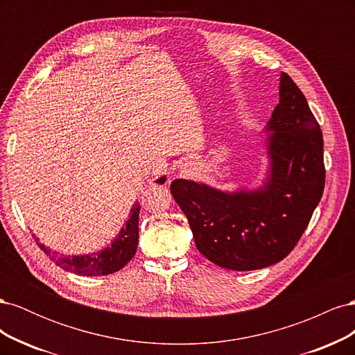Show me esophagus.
Masks as SVG:
<instances>
[{"label":"esophagus","instance_id":"obj_1","mask_svg":"<svg viewBox=\"0 0 355 355\" xmlns=\"http://www.w3.org/2000/svg\"><path fill=\"white\" fill-rule=\"evenodd\" d=\"M198 173V167L197 163L194 161H185V163H182V166L179 167V176L180 178H185V179H192L196 178Z\"/></svg>","mask_w":355,"mask_h":355}]
</instances>
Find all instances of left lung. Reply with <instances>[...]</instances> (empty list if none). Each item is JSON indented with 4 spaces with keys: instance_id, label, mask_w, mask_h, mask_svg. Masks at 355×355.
<instances>
[{
    "instance_id": "8db88e82",
    "label": "left lung",
    "mask_w": 355,
    "mask_h": 355,
    "mask_svg": "<svg viewBox=\"0 0 355 355\" xmlns=\"http://www.w3.org/2000/svg\"><path fill=\"white\" fill-rule=\"evenodd\" d=\"M266 132L271 166L262 188L223 192L187 179L171 182V196L185 213L198 252L227 270H262L283 261L323 196V133L286 72Z\"/></svg>"
}]
</instances>
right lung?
Returning <instances> with one entry per match:
<instances>
[{"label": "right lung", "instance_id": "right-lung-1", "mask_svg": "<svg viewBox=\"0 0 355 355\" xmlns=\"http://www.w3.org/2000/svg\"><path fill=\"white\" fill-rule=\"evenodd\" d=\"M164 182L166 176L159 178L157 184H164ZM139 211H141V206L136 202L130 210V218L124 223V228L118 234V237L110 247L98 253L83 256H58L56 252H51V249H47L44 244H41L37 237L35 241L40 245V249L53 262H56V265L62 266L63 270L87 277L114 274L124 268L125 263L130 262L136 254L139 241Z\"/></svg>", "mask_w": 355, "mask_h": 355}]
</instances>
